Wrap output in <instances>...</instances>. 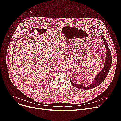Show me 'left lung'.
<instances>
[{
    "mask_svg": "<svg viewBox=\"0 0 121 121\" xmlns=\"http://www.w3.org/2000/svg\"><path fill=\"white\" fill-rule=\"evenodd\" d=\"M101 37L103 39V42H104V43L105 46V48L106 50V56L104 66H103V68L100 70L99 73L95 77L93 82L88 86H84L82 84H76L72 82V81L71 79V78H70L71 84L73 85V86H74V87H76L78 89L82 90H90L97 87V86L101 84L103 82V81L105 80L109 73L112 65V55L111 53V51L109 48L108 44L105 40V38L103 36H102Z\"/></svg>",
    "mask_w": 121,
    "mask_h": 121,
    "instance_id": "left-lung-1",
    "label": "left lung"
}]
</instances>
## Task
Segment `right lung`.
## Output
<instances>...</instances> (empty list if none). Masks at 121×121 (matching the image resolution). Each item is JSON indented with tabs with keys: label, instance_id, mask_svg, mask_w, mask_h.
I'll list each match as a JSON object with an SVG mask.
<instances>
[{
	"label": "right lung",
	"instance_id": "right-lung-1",
	"mask_svg": "<svg viewBox=\"0 0 121 121\" xmlns=\"http://www.w3.org/2000/svg\"><path fill=\"white\" fill-rule=\"evenodd\" d=\"M17 42V40L16 41ZM15 45H16V44H15V45H14V48H15ZM13 53H14V52H13ZM13 55H12V59H13Z\"/></svg>",
	"mask_w": 121,
	"mask_h": 121
}]
</instances>
